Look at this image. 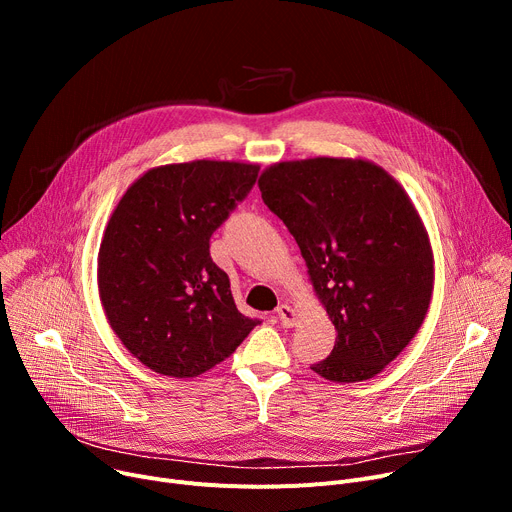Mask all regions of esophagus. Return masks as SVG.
Masks as SVG:
<instances>
[{
  "mask_svg": "<svg viewBox=\"0 0 512 512\" xmlns=\"http://www.w3.org/2000/svg\"><path fill=\"white\" fill-rule=\"evenodd\" d=\"M276 313H278V319L282 326H286V328L297 326V311H294L290 305H280L276 309Z\"/></svg>",
  "mask_w": 512,
  "mask_h": 512,
  "instance_id": "1",
  "label": "esophagus"
}]
</instances>
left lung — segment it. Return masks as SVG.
Masks as SVG:
<instances>
[{
  "mask_svg": "<svg viewBox=\"0 0 512 512\" xmlns=\"http://www.w3.org/2000/svg\"><path fill=\"white\" fill-rule=\"evenodd\" d=\"M257 184L336 328L330 357L311 369L338 384L378 375L415 338L434 292L432 242L411 197L363 157L278 161Z\"/></svg>",
  "mask_w": 512,
  "mask_h": 512,
  "instance_id": "1",
  "label": "left lung"
}]
</instances>
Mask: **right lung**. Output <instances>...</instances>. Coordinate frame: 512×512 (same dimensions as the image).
Segmentation results:
<instances>
[{"instance_id":"add662e5","label":"right lung","mask_w":512,"mask_h":512,"mask_svg":"<svg viewBox=\"0 0 512 512\" xmlns=\"http://www.w3.org/2000/svg\"><path fill=\"white\" fill-rule=\"evenodd\" d=\"M257 172L220 159L157 166L112 211L97 255L99 299L126 351L151 371L197 378L259 324L236 309L230 278L209 255L213 230Z\"/></svg>"}]
</instances>
